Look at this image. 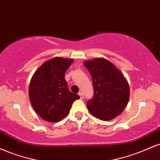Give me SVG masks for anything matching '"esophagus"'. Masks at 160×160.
<instances>
[{"instance_id": "1", "label": "esophagus", "mask_w": 160, "mask_h": 160, "mask_svg": "<svg viewBox=\"0 0 160 160\" xmlns=\"http://www.w3.org/2000/svg\"><path fill=\"white\" fill-rule=\"evenodd\" d=\"M79 96H80V98L81 99V100H82V99H83V95H82V92H79Z\"/></svg>"}]
</instances>
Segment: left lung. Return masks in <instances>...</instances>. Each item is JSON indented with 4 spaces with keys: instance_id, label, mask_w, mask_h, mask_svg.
Here are the masks:
<instances>
[{
    "instance_id": "1",
    "label": "left lung",
    "mask_w": 160,
    "mask_h": 160,
    "mask_svg": "<svg viewBox=\"0 0 160 160\" xmlns=\"http://www.w3.org/2000/svg\"><path fill=\"white\" fill-rule=\"evenodd\" d=\"M83 65L92 79L94 96L86 103L96 118L108 121L120 115L129 99V85L123 74L104 58L87 60Z\"/></svg>"
}]
</instances>
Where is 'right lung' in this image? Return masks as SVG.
Instances as JSON below:
<instances>
[{
	"mask_svg": "<svg viewBox=\"0 0 160 160\" xmlns=\"http://www.w3.org/2000/svg\"><path fill=\"white\" fill-rule=\"evenodd\" d=\"M73 62V58L55 57L45 62L31 79V104L36 113L47 122H56L65 118L73 102L80 98L68 90L65 78Z\"/></svg>",
	"mask_w": 160,
	"mask_h": 160,
	"instance_id": "obj_1",
	"label": "right lung"
}]
</instances>
